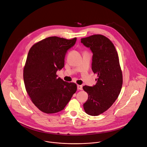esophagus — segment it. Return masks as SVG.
Segmentation results:
<instances>
[{
	"mask_svg": "<svg viewBox=\"0 0 147 147\" xmlns=\"http://www.w3.org/2000/svg\"><path fill=\"white\" fill-rule=\"evenodd\" d=\"M77 88L78 90H82V85H77Z\"/></svg>",
	"mask_w": 147,
	"mask_h": 147,
	"instance_id": "1",
	"label": "esophagus"
}]
</instances>
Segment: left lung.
I'll list each match as a JSON object with an SVG mask.
<instances>
[{
  "mask_svg": "<svg viewBox=\"0 0 147 147\" xmlns=\"http://www.w3.org/2000/svg\"><path fill=\"white\" fill-rule=\"evenodd\" d=\"M81 40L93 54L92 70L98 76L95 85L83 86L88 94L84 108L88 115L97 116L109 109L120 94L122 74L118 55L114 44L103 35H94Z\"/></svg>",
  "mask_w": 147,
  "mask_h": 147,
  "instance_id": "1",
  "label": "left lung"
}]
</instances>
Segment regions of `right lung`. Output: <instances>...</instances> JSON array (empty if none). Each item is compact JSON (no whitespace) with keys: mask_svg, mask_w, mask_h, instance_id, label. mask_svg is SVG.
<instances>
[{"mask_svg":"<svg viewBox=\"0 0 147 147\" xmlns=\"http://www.w3.org/2000/svg\"><path fill=\"white\" fill-rule=\"evenodd\" d=\"M76 41V38L49 37L29 51L24 69L26 90L32 102L47 114L63 110L76 91V84L65 82L56 74L64 67L65 55Z\"/></svg>","mask_w":147,"mask_h":147,"instance_id":"add662e5","label":"right lung"}]
</instances>
